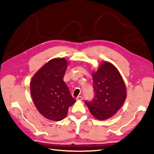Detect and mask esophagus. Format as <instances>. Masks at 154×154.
<instances>
[{
  "label": "esophagus",
  "instance_id": "esophagus-1",
  "mask_svg": "<svg viewBox=\"0 0 154 154\" xmlns=\"http://www.w3.org/2000/svg\"><path fill=\"white\" fill-rule=\"evenodd\" d=\"M76 100H82L83 97H81V96H78V97H77Z\"/></svg>",
  "mask_w": 154,
  "mask_h": 154
}]
</instances>
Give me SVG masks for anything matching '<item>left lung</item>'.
I'll return each mask as SVG.
<instances>
[{
  "label": "left lung",
  "mask_w": 154,
  "mask_h": 154,
  "mask_svg": "<svg viewBox=\"0 0 154 154\" xmlns=\"http://www.w3.org/2000/svg\"><path fill=\"white\" fill-rule=\"evenodd\" d=\"M94 96L85 103L98 120H106L114 115L126 98V88L119 70L109 62L104 61L92 74Z\"/></svg>",
  "instance_id": "obj_1"
}]
</instances>
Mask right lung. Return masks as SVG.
I'll return each instance as SVG.
<instances>
[{
    "mask_svg": "<svg viewBox=\"0 0 154 154\" xmlns=\"http://www.w3.org/2000/svg\"><path fill=\"white\" fill-rule=\"evenodd\" d=\"M67 68L64 58L50 60L33 76L30 93L39 113L53 121L63 120L69 107L76 102L63 81Z\"/></svg>",
    "mask_w": 154,
    "mask_h": 154,
    "instance_id": "add662e5",
    "label": "right lung"
}]
</instances>
